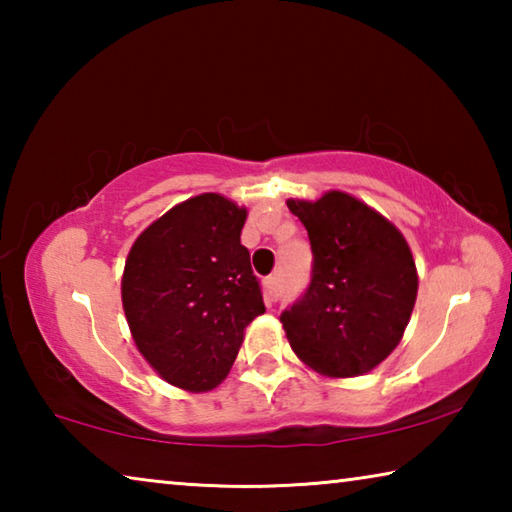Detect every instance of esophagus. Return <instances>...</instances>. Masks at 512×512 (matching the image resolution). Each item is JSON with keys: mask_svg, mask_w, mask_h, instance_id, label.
Listing matches in <instances>:
<instances>
[{"mask_svg": "<svg viewBox=\"0 0 512 512\" xmlns=\"http://www.w3.org/2000/svg\"><path fill=\"white\" fill-rule=\"evenodd\" d=\"M277 287H280V284H277V277H266V280H264V291H266V300L268 302H275Z\"/></svg>", "mask_w": 512, "mask_h": 512, "instance_id": "1", "label": "esophagus"}]
</instances>
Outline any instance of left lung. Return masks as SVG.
Returning a JSON list of instances; mask_svg holds the SVG:
<instances>
[{
  "label": "left lung",
  "mask_w": 512,
  "mask_h": 512,
  "mask_svg": "<svg viewBox=\"0 0 512 512\" xmlns=\"http://www.w3.org/2000/svg\"><path fill=\"white\" fill-rule=\"evenodd\" d=\"M287 205L314 253L307 291L280 316L291 348L320 375H366L409 325L418 296L411 248L391 221L345 192Z\"/></svg>",
  "instance_id": "obj_1"
}]
</instances>
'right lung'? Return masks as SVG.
Segmentation results:
<instances>
[{
  "label": "right lung",
  "instance_id": "1",
  "mask_svg": "<svg viewBox=\"0 0 512 512\" xmlns=\"http://www.w3.org/2000/svg\"><path fill=\"white\" fill-rule=\"evenodd\" d=\"M246 214L221 194L194 196L153 221L126 257L121 302L133 341L183 391L219 386L244 329L266 311L241 246Z\"/></svg>",
  "mask_w": 512,
  "mask_h": 512
}]
</instances>
